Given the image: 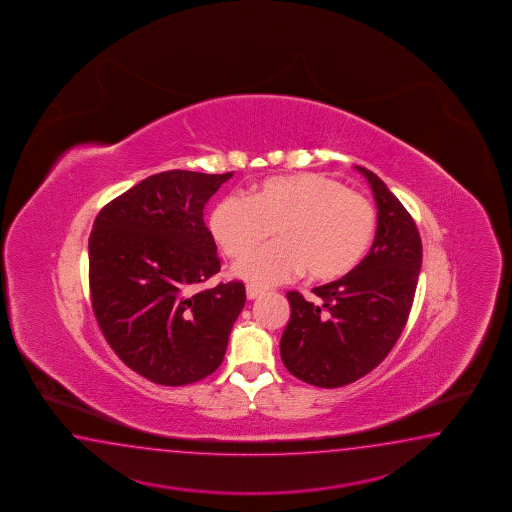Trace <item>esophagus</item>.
<instances>
[{"label": "esophagus", "mask_w": 512, "mask_h": 512, "mask_svg": "<svg viewBox=\"0 0 512 512\" xmlns=\"http://www.w3.org/2000/svg\"><path fill=\"white\" fill-rule=\"evenodd\" d=\"M261 294H265V289H261L258 285H247V298L249 300H256V298H260Z\"/></svg>", "instance_id": "1"}]
</instances>
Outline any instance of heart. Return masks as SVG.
I'll use <instances>...</instances> for the list:
<instances>
[{
	"label": "heart",
	"mask_w": 512,
	"mask_h": 512,
	"mask_svg": "<svg viewBox=\"0 0 512 512\" xmlns=\"http://www.w3.org/2000/svg\"><path fill=\"white\" fill-rule=\"evenodd\" d=\"M274 229L276 241L252 252L232 272L256 285L338 280L363 260L376 232V211L360 192L318 172L272 176L251 196H229L211 214V232L232 260L249 254Z\"/></svg>",
	"instance_id": "heart-1"
}]
</instances>
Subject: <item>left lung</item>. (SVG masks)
<instances>
[{
  "instance_id": "8db88e82",
  "label": "left lung",
  "mask_w": 512,
  "mask_h": 512,
  "mask_svg": "<svg viewBox=\"0 0 512 512\" xmlns=\"http://www.w3.org/2000/svg\"><path fill=\"white\" fill-rule=\"evenodd\" d=\"M378 227L371 251L345 274L312 292H287L291 320L280 341L281 360L292 376L323 389L360 380L387 358L409 320L421 269V238L411 214L389 187L365 167Z\"/></svg>"
}]
</instances>
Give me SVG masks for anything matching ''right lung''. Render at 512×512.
I'll return each instance as SVG.
<instances>
[{"label": "right lung", "mask_w": 512, "mask_h": 512, "mask_svg": "<svg viewBox=\"0 0 512 512\" xmlns=\"http://www.w3.org/2000/svg\"><path fill=\"white\" fill-rule=\"evenodd\" d=\"M231 178L160 172L107 203L94 221L92 311L118 358L158 385H187L216 371L245 305L241 281L194 292L220 272L203 209Z\"/></svg>", "instance_id": "obj_1"}]
</instances>
